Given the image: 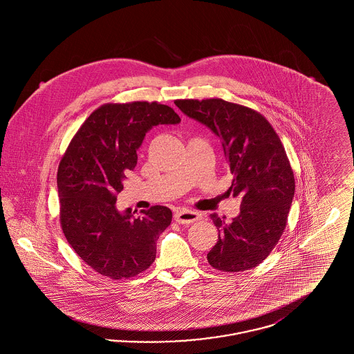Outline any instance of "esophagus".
Wrapping results in <instances>:
<instances>
[{"label": "esophagus", "instance_id": "esophagus-1", "mask_svg": "<svg viewBox=\"0 0 354 354\" xmlns=\"http://www.w3.org/2000/svg\"><path fill=\"white\" fill-rule=\"evenodd\" d=\"M201 214L199 212H194V211H187V209H178L174 215L175 221H178L179 224H191L196 220L201 219Z\"/></svg>", "mask_w": 354, "mask_h": 354}]
</instances>
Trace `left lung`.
I'll list each match as a JSON object with an SVG mask.
<instances>
[{"label": "left lung", "instance_id": "obj_1", "mask_svg": "<svg viewBox=\"0 0 354 354\" xmlns=\"http://www.w3.org/2000/svg\"><path fill=\"white\" fill-rule=\"evenodd\" d=\"M175 104L219 136L234 175L230 191L241 199L240 214L231 223L211 215L219 239L207 260L223 272L251 270L270 256L286 230L295 196L286 149L270 122L247 106L220 98Z\"/></svg>", "mask_w": 354, "mask_h": 354}]
</instances>
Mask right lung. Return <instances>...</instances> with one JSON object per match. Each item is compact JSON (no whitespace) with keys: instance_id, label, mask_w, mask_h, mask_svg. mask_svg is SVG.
<instances>
[{"instance_id":"1","label":"right lung","mask_w":354,"mask_h":354,"mask_svg":"<svg viewBox=\"0 0 354 354\" xmlns=\"http://www.w3.org/2000/svg\"><path fill=\"white\" fill-rule=\"evenodd\" d=\"M179 122L158 102L106 103L84 120L64 153L57 172L61 227L70 247L100 274L129 279L153 263L171 209L153 205L134 216L131 208L118 212L115 202L146 133Z\"/></svg>"}]
</instances>
